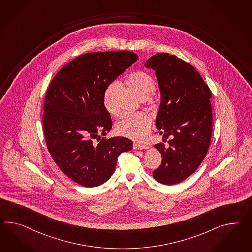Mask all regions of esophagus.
<instances>
[{
  "label": "esophagus",
  "instance_id": "esophagus-1",
  "mask_svg": "<svg viewBox=\"0 0 252 252\" xmlns=\"http://www.w3.org/2000/svg\"><path fill=\"white\" fill-rule=\"evenodd\" d=\"M133 149L134 150H145V149H148V146L145 145V144H141V143L134 142L133 143Z\"/></svg>",
  "mask_w": 252,
  "mask_h": 252
}]
</instances>
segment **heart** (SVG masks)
<instances>
[{
  "mask_svg": "<svg viewBox=\"0 0 252 252\" xmlns=\"http://www.w3.org/2000/svg\"><path fill=\"white\" fill-rule=\"evenodd\" d=\"M126 83L131 87L142 98L148 99L150 104L154 102L152 94L155 91V82L153 77L144 71L129 73L125 78ZM116 82H111L107 86L103 93V105L110 114L118 113L113 103V94L116 90ZM152 124V119L145 112L129 113L123 116L116 125V131L120 135L132 140H142L148 133Z\"/></svg>",
  "mask_w": 252,
  "mask_h": 252,
  "instance_id": "heart-1",
  "label": "heart"
}]
</instances>
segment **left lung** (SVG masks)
<instances>
[{
    "label": "left lung",
    "mask_w": 252,
    "mask_h": 252,
    "mask_svg": "<svg viewBox=\"0 0 252 252\" xmlns=\"http://www.w3.org/2000/svg\"><path fill=\"white\" fill-rule=\"evenodd\" d=\"M145 66L155 70L161 91L156 128L173 138L169 148L155 144L162 159L153 175L172 186L187 179L206 157L212 135V94L194 66L174 55L157 53Z\"/></svg>",
    "instance_id": "left-lung-1"
}]
</instances>
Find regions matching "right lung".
Segmentation results:
<instances>
[{"mask_svg": "<svg viewBox=\"0 0 252 252\" xmlns=\"http://www.w3.org/2000/svg\"><path fill=\"white\" fill-rule=\"evenodd\" d=\"M137 59L127 50L86 53L52 79L43 113L46 146L59 169L78 185H102L114 173L119 155L132 148L125 137L101 139L99 134L112 127L104 91Z\"/></svg>", "mask_w": 252, "mask_h": 252, "instance_id": "right-lung-1", "label": "right lung"}]
</instances>
